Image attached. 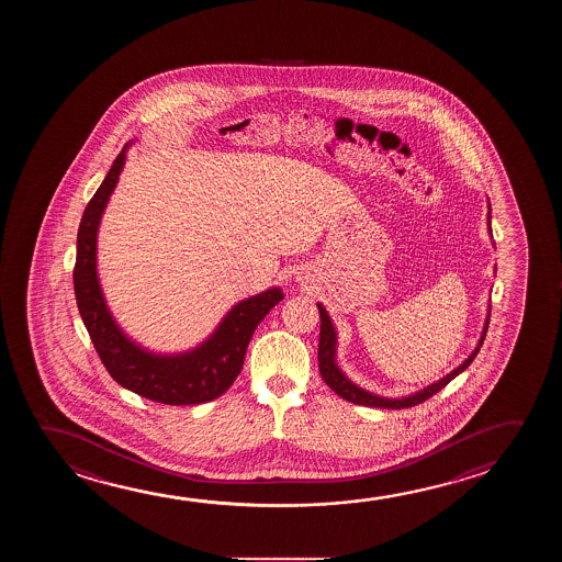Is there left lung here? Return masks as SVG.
Wrapping results in <instances>:
<instances>
[{
	"instance_id": "obj_1",
	"label": "left lung",
	"mask_w": 562,
	"mask_h": 562,
	"mask_svg": "<svg viewBox=\"0 0 562 562\" xmlns=\"http://www.w3.org/2000/svg\"><path fill=\"white\" fill-rule=\"evenodd\" d=\"M488 211H491V204H488ZM488 232H491V212H488ZM318 315H321V338H318V371L323 374L325 383L333 389L338 396H342L344 400H348L351 404H358V406H371V407H389V409H400V407H412L422 404L427 398H431L432 394L442 391L454 376L462 373L468 369V366L472 363L483 340L487 336L488 317H491V307H488L487 321L483 326V333H481L480 342L477 348L464 359L462 366L456 367L454 371H450L447 376H442L437 383L429 384L424 391H417L415 394L404 396V398H383V396H376L373 392L363 391L359 389L358 384L351 383L350 379L340 371V367L336 366V330H334L333 321L328 317L325 307L317 303Z\"/></svg>"
}]
</instances>
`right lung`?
<instances>
[{"instance_id": "add662e5", "label": "right lung", "mask_w": 562, "mask_h": 562, "mask_svg": "<svg viewBox=\"0 0 562 562\" xmlns=\"http://www.w3.org/2000/svg\"><path fill=\"white\" fill-rule=\"evenodd\" d=\"M125 150L127 147L117 155L102 186L82 212L74 269L77 307L98 356L115 383L143 398L168 406L204 404L218 398L234 384L244 367L245 351L255 328L284 300V293L280 288H270L237 303L209 340L186 353L160 356L133 342L108 310L97 272L98 226L122 173Z\"/></svg>"}]
</instances>
